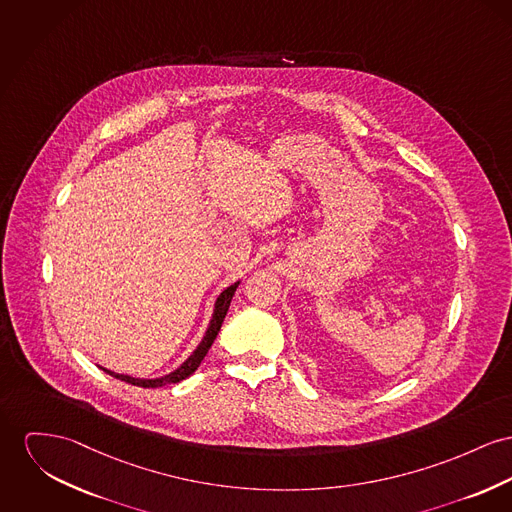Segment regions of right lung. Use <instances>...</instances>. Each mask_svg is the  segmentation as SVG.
<instances>
[{"label":"right lung","instance_id":"right-lung-1","mask_svg":"<svg viewBox=\"0 0 512 512\" xmlns=\"http://www.w3.org/2000/svg\"><path fill=\"white\" fill-rule=\"evenodd\" d=\"M237 287H239V281H237L235 285L227 287V289L217 297L215 310H213V316H211V322H209V328H207V332H205L204 340L200 341L198 349H196L176 371H172L171 375L161 376V378H134V376L112 373V371H108V369H104V373H108V375L114 376V378H118V380H124V382H128V384L141 386V388H159V386L176 384V382L188 378V376L192 375V373L200 367V363L204 361L209 347L213 345V340L217 338V334H219V330H221V324H223V320H225V316H227V310L231 307V301H233V295H235Z\"/></svg>","mask_w":512,"mask_h":512}]
</instances>
